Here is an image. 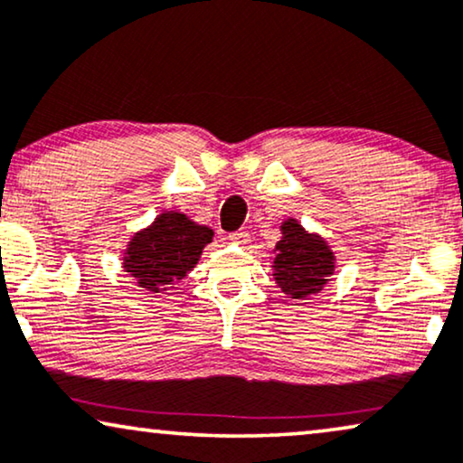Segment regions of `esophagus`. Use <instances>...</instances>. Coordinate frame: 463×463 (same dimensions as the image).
Listing matches in <instances>:
<instances>
[{"instance_id": "34e87169", "label": "esophagus", "mask_w": 463, "mask_h": 463, "mask_svg": "<svg viewBox=\"0 0 463 463\" xmlns=\"http://www.w3.org/2000/svg\"><path fill=\"white\" fill-rule=\"evenodd\" d=\"M229 239H231V241H234V243H247V241H250V232H245V231L231 232V234H229Z\"/></svg>"}]
</instances>
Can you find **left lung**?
I'll list each match as a JSON object with an SVG mask.
<instances>
[{
    "label": "left lung",
    "instance_id": "8db88e82",
    "mask_svg": "<svg viewBox=\"0 0 463 463\" xmlns=\"http://www.w3.org/2000/svg\"><path fill=\"white\" fill-rule=\"evenodd\" d=\"M334 270V256L325 241L312 237L296 220L283 224V239L275 247V277L285 296H315Z\"/></svg>",
    "mask_w": 463,
    "mask_h": 463
}]
</instances>
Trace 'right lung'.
Instances as JSON below:
<instances>
[{
  "mask_svg": "<svg viewBox=\"0 0 463 463\" xmlns=\"http://www.w3.org/2000/svg\"><path fill=\"white\" fill-rule=\"evenodd\" d=\"M212 229L197 226L184 213H161L151 229L132 239L126 270L148 291L167 289L197 264L203 247L212 241Z\"/></svg>",
  "mask_w": 463,
  "mask_h": 463,
  "instance_id": "right-lung-1",
  "label": "right lung"
}]
</instances>
